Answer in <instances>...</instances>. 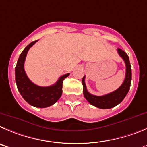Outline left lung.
<instances>
[{
  "label": "left lung",
  "instance_id": "left-lung-1",
  "mask_svg": "<svg viewBox=\"0 0 147 147\" xmlns=\"http://www.w3.org/2000/svg\"><path fill=\"white\" fill-rule=\"evenodd\" d=\"M118 53L122 58L126 65V74H125V78L121 86L116 89L114 92L109 93L108 94L103 95V96H95V95L90 94L87 91L86 86L85 83V76L82 79V84L83 86V95L84 97L87 100V101L94 106L96 108H101V109H108L111 108L119 104L122 101L126 95L127 94L129 89L130 88V83L132 79L131 66L129 63V57L127 54L122 51L121 49H117Z\"/></svg>",
  "mask_w": 147,
  "mask_h": 147
}]
</instances>
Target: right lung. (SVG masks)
Segmentation results:
<instances>
[{"instance_id": "obj_1", "label": "right lung", "mask_w": 147, "mask_h": 147, "mask_svg": "<svg viewBox=\"0 0 147 147\" xmlns=\"http://www.w3.org/2000/svg\"><path fill=\"white\" fill-rule=\"evenodd\" d=\"M38 40L32 42L23 50L15 67V80L18 89L25 100L36 108H47L53 105L62 94L63 80L69 74L62 75L54 85L47 87L36 85L28 78L24 69V63L28 51Z\"/></svg>"}]
</instances>
